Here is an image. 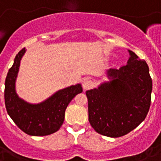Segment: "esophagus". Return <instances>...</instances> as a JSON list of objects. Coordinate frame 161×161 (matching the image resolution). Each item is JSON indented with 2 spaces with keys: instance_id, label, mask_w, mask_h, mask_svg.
<instances>
[{
  "instance_id": "34e87169",
  "label": "esophagus",
  "mask_w": 161,
  "mask_h": 161,
  "mask_svg": "<svg viewBox=\"0 0 161 161\" xmlns=\"http://www.w3.org/2000/svg\"><path fill=\"white\" fill-rule=\"evenodd\" d=\"M92 86H93V83H92V81L90 80V79H85V80H84V82H83V88H84L85 91L90 90Z\"/></svg>"
}]
</instances>
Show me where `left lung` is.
Masks as SVG:
<instances>
[{
    "instance_id": "obj_1",
    "label": "left lung",
    "mask_w": 161,
    "mask_h": 161,
    "mask_svg": "<svg viewBox=\"0 0 161 161\" xmlns=\"http://www.w3.org/2000/svg\"><path fill=\"white\" fill-rule=\"evenodd\" d=\"M128 52L130 58L126 65L108 70L111 80L86 91L91 127L98 134L113 138L137 128L151 104L153 83L148 65Z\"/></svg>"
}]
</instances>
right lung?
<instances>
[{"instance_id": "1", "label": "right lung", "mask_w": 161, "mask_h": 161, "mask_svg": "<svg viewBox=\"0 0 161 161\" xmlns=\"http://www.w3.org/2000/svg\"><path fill=\"white\" fill-rule=\"evenodd\" d=\"M25 48L16 55L5 81V105L9 116L18 128L33 136H45L57 132L64 120L67 106L76 95L83 91L81 84L72 85L57 93L39 104H30L18 97L15 79Z\"/></svg>"}]
</instances>
